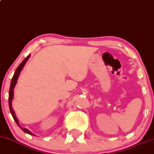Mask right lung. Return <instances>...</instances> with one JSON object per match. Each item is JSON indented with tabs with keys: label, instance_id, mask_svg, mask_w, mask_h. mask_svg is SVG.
Returning a JSON list of instances; mask_svg holds the SVG:
<instances>
[{
	"label": "right lung",
	"instance_id": "add662e5",
	"mask_svg": "<svg viewBox=\"0 0 154 154\" xmlns=\"http://www.w3.org/2000/svg\"><path fill=\"white\" fill-rule=\"evenodd\" d=\"M30 55H28V56L26 57L25 60H23V61L22 62L21 64H20V65L18 66V68L16 69V70H15V72L14 74L13 75V78H12L11 79V85H10V89H9V93H8V105H9V109H10V112H11L12 116H13L15 122H16L17 125L20 127V128L22 129V131H24V132L27 133V134H30V135H35V134H33V133H32L30 132V130H28L26 128H23V127H20V124H19V120L17 118L16 116H15V112L14 110H13V108H12V105H11V103H12V100H13L14 98V87L15 86H16L17 83V80H18V78L20 76V72H21L22 70L23 69L24 66H25V65L27 63V60H29V58H30Z\"/></svg>",
	"mask_w": 154,
	"mask_h": 154
}]
</instances>
